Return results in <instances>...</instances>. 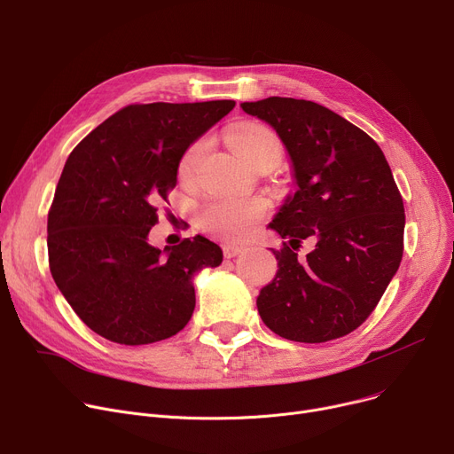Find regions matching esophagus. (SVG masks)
Segmentation results:
<instances>
[{
    "instance_id": "esophagus-1",
    "label": "esophagus",
    "mask_w": 454,
    "mask_h": 454,
    "mask_svg": "<svg viewBox=\"0 0 454 454\" xmlns=\"http://www.w3.org/2000/svg\"><path fill=\"white\" fill-rule=\"evenodd\" d=\"M245 250V247L243 245H239V243H226L224 247H223V252H224V257H235V255H239L241 252Z\"/></svg>"
}]
</instances>
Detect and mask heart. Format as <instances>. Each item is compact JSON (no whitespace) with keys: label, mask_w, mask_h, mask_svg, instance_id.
<instances>
[{"label":"heart","mask_w":454,"mask_h":454,"mask_svg":"<svg viewBox=\"0 0 454 454\" xmlns=\"http://www.w3.org/2000/svg\"><path fill=\"white\" fill-rule=\"evenodd\" d=\"M230 143L233 151L250 165H255L265 158L279 160L281 156V143L278 136L270 129L254 121L233 125L230 130ZM206 151L207 139L200 137L184 153L178 165V173L184 180L193 178L197 165ZM263 200H233L221 197L209 200L202 207L200 224L211 233L226 237V239H237V237L250 233L257 221L263 217Z\"/></svg>","instance_id":"1"}]
</instances>
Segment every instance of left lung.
Masks as SVG:
<instances>
[{"instance_id": "8db88e82", "label": "left lung", "mask_w": 454, "mask_h": 454, "mask_svg": "<svg viewBox=\"0 0 454 454\" xmlns=\"http://www.w3.org/2000/svg\"><path fill=\"white\" fill-rule=\"evenodd\" d=\"M241 108L269 123L291 158L296 191L269 224L281 235L274 279L257 311L276 335L327 342L359 327L403 257L404 207L377 143L333 110L303 99L267 98ZM311 236L316 250L294 252Z\"/></svg>"}]
</instances>
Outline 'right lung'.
I'll list each match as a JSON object with an SVG mask.
<instances>
[{
	"label": "right lung",
	"mask_w": 454,
	"mask_h": 454,
	"mask_svg": "<svg viewBox=\"0 0 454 454\" xmlns=\"http://www.w3.org/2000/svg\"><path fill=\"white\" fill-rule=\"evenodd\" d=\"M235 101L130 105L69 154L47 215L51 276L77 317L106 340H165L195 311V276L223 263L202 235L149 243L158 204L176 185L189 145Z\"/></svg>",
	"instance_id": "right-lung-1"
}]
</instances>
